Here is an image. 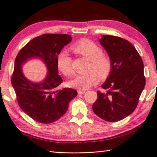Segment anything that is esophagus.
<instances>
[{
    "mask_svg": "<svg viewBox=\"0 0 157 157\" xmlns=\"http://www.w3.org/2000/svg\"><path fill=\"white\" fill-rule=\"evenodd\" d=\"M78 93L79 95H82V94H84L85 93V90H78Z\"/></svg>",
    "mask_w": 157,
    "mask_h": 157,
    "instance_id": "obj_1",
    "label": "esophagus"
}]
</instances>
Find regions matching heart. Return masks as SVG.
Here are the masks:
<instances>
[{
	"instance_id": "heart-1",
	"label": "heart",
	"mask_w": 157,
	"mask_h": 157,
	"mask_svg": "<svg viewBox=\"0 0 157 157\" xmlns=\"http://www.w3.org/2000/svg\"><path fill=\"white\" fill-rule=\"evenodd\" d=\"M74 52L79 54L90 61L89 71H94L100 79H106L109 75L111 70L110 59L103 56V50L98 45L88 40L78 41L72 46ZM72 59L66 51H62L57 58V66L64 75L71 77L74 71L72 67ZM94 73L87 75H80L69 82V85L79 90H85L97 84L98 76Z\"/></svg>"
}]
</instances>
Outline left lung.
<instances>
[{
  "mask_svg": "<svg viewBox=\"0 0 157 157\" xmlns=\"http://www.w3.org/2000/svg\"><path fill=\"white\" fill-rule=\"evenodd\" d=\"M110 59L111 70L98 91L93 110L105 121L115 122L130 115L137 106L146 84L144 63L135 47L117 36L103 35L99 40Z\"/></svg>",
  "mask_w": 157,
  "mask_h": 157,
  "instance_id": "8db88e82",
  "label": "left lung"
}]
</instances>
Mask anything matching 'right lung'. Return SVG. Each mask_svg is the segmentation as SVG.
<instances>
[{
  "instance_id": "add662e5",
  "label": "right lung",
  "mask_w": 157,
  "mask_h": 157,
  "mask_svg": "<svg viewBox=\"0 0 157 157\" xmlns=\"http://www.w3.org/2000/svg\"><path fill=\"white\" fill-rule=\"evenodd\" d=\"M71 40L68 34H43L30 40L16 58L11 84L17 101L27 115L40 124L58 120L78 95L77 90L70 88L58 89L63 80L58 75L57 58ZM31 58L40 59L48 68L46 78L41 82H31L22 73L21 66Z\"/></svg>"
}]
</instances>
